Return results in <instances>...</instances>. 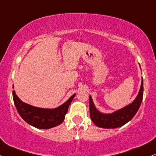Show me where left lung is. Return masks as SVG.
<instances>
[{
	"label": "left lung",
	"instance_id": "left-lung-1",
	"mask_svg": "<svg viewBox=\"0 0 156 156\" xmlns=\"http://www.w3.org/2000/svg\"><path fill=\"white\" fill-rule=\"evenodd\" d=\"M144 87L143 79L138 95L133 103L124 108L111 114L101 113L94 105L91 96H90V118L95 125L101 128H118L124 125L135 116L141 106L143 99Z\"/></svg>",
	"mask_w": 156,
	"mask_h": 156
}]
</instances>
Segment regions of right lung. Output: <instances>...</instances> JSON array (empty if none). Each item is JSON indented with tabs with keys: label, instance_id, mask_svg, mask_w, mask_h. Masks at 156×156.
Here are the masks:
<instances>
[{
	"label": "right lung",
	"instance_id": "1",
	"mask_svg": "<svg viewBox=\"0 0 156 156\" xmlns=\"http://www.w3.org/2000/svg\"><path fill=\"white\" fill-rule=\"evenodd\" d=\"M75 95V94L72 95L60 107L50 109L37 108L26 104L20 101L15 90L12 91L13 101L20 117L29 124L38 129H49L61 124L64 120L65 115Z\"/></svg>",
	"mask_w": 156,
	"mask_h": 156
}]
</instances>
